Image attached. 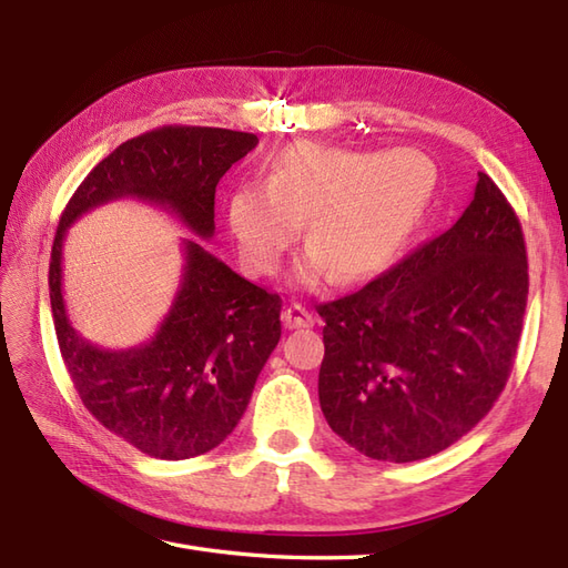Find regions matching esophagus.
I'll return each instance as SVG.
<instances>
[{"mask_svg": "<svg viewBox=\"0 0 568 568\" xmlns=\"http://www.w3.org/2000/svg\"><path fill=\"white\" fill-rule=\"evenodd\" d=\"M283 324L285 329H303V327H312V324H315V317H312L303 305L293 303L291 307L283 310Z\"/></svg>", "mask_w": 568, "mask_h": 568, "instance_id": "esophagus-1", "label": "esophagus"}]
</instances>
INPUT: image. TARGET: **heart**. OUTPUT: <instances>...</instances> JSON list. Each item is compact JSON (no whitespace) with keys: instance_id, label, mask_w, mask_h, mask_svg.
Here are the masks:
<instances>
[{"instance_id":"1","label":"heart","mask_w":568,"mask_h":568,"mask_svg":"<svg viewBox=\"0 0 568 568\" xmlns=\"http://www.w3.org/2000/svg\"><path fill=\"white\" fill-rule=\"evenodd\" d=\"M437 168L415 149L356 151L295 141L268 163L265 185L241 183L226 200V224L241 265L273 275L305 222L312 248L303 277L332 271L364 283L390 268L429 212Z\"/></svg>"}]
</instances>
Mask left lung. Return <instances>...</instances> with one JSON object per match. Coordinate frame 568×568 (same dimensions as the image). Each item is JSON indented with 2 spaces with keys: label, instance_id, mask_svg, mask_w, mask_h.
<instances>
[{
  "label": "left lung",
  "instance_id": "8db88e82",
  "mask_svg": "<svg viewBox=\"0 0 568 568\" xmlns=\"http://www.w3.org/2000/svg\"><path fill=\"white\" fill-rule=\"evenodd\" d=\"M520 220L486 173L449 232L361 291L317 307L320 405L376 462L444 452L498 400L527 307Z\"/></svg>",
  "mask_w": 568,
  "mask_h": 568
}]
</instances>
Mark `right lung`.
Here are the masks:
<instances>
[{
    "label": "right lung",
    "mask_w": 568,
    "mask_h": 568,
    "mask_svg": "<svg viewBox=\"0 0 568 568\" xmlns=\"http://www.w3.org/2000/svg\"><path fill=\"white\" fill-rule=\"evenodd\" d=\"M256 143V134L232 129L146 131L94 165L60 214L48 287L63 364L90 415L153 458L207 454L234 432L281 339L283 300L185 239L183 283L153 339L104 352L68 320L63 239L78 216L119 197L161 204L190 232L212 239L216 183Z\"/></svg>",
    "instance_id": "obj_1"
}]
</instances>
